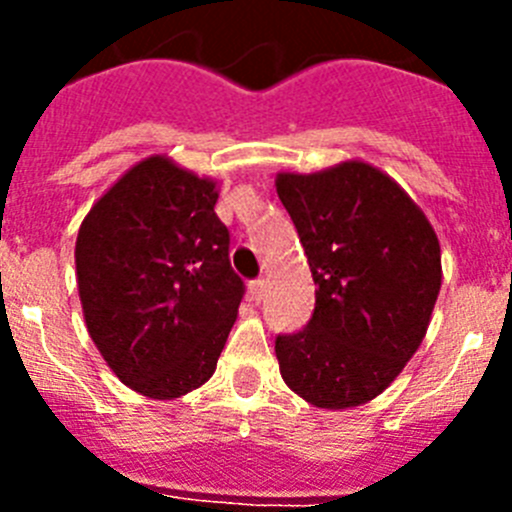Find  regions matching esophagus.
Listing matches in <instances>:
<instances>
[{
	"instance_id": "34e87169",
	"label": "esophagus",
	"mask_w": 512,
	"mask_h": 512,
	"mask_svg": "<svg viewBox=\"0 0 512 512\" xmlns=\"http://www.w3.org/2000/svg\"><path fill=\"white\" fill-rule=\"evenodd\" d=\"M248 295H251L253 302H261L266 295V282L264 279H253L251 284H248Z\"/></svg>"
}]
</instances>
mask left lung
<instances>
[{
	"mask_svg": "<svg viewBox=\"0 0 512 512\" xmlns=\"http://www.w3.org/2000/svg\"><path fill=\"white\" fill-rule=\"evenodd\" d=\"M277 194L315 282L310 323L277 338L279 372L315 408H359L423 343L443 277L438 235L390 174L356 158L279 171Z\"/></svg>",
	"mask_w": 512,
	"mask_h": 512,
	"instance_id": "left-lung-1",
	"label": "left lung"
}]
</instances>
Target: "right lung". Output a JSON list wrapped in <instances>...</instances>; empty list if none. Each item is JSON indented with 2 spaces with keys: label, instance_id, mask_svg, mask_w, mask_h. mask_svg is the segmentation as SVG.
I'll list each match as a JSON object with an SVG mask.
<instances>
[{
  "label": "right lung",
  "instance_id": "obj_1",
  "mask_svg": "<svg viewBox=\"0 0 512 512\" xmlns=\"http://www.w3.org/2000/svg\"><path fill=\"white\" fill-rule=\"evenodd\" d=\"M210 176L153 153L99 197L76 235L89 336L122 384L176 400L215 374L243 282Z\"/></svg>",
  "mask_w": 512,
  "mask_h": 512
}]
</instances>
